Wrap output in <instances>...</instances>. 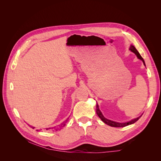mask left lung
<instances>
[{"mask_svg":"<svg viewBox=\"0 0 161 161\" xmlns=\"http://www.w3.org/2000/svg\"><path fill=\"white\" fill-rule=\"evenodd\" d=\"M130 50L131 51V52H134L135 54L137 56V57H138V59H140V60H142V62H143V63H144V66H146V64H145V62H144V59L142 58V57L140 56V54L139 53V52H138V50L136 49V47L134 46H132V45H131L130 46ZM96 112H97V115H98L99 117V118L103 121V122L105 123V124H108V125H110V126H111V127H116V128H121V127H125V126H127V125H131V124H134L136 121H137L140 118V117L142 116H139V117H138L137 118H135V119H131V121H128V122H125V123H119V122H116V121H111V120H110V119H107V118H105V117L103 116V115L102 114V113H101V111H100V109H99V105H98V104L97 103V105H96Z\"/></svg>","mask_w":161,"mask_h":161,"instance_id":"obj_1","label":"left lung"}]
</instances>
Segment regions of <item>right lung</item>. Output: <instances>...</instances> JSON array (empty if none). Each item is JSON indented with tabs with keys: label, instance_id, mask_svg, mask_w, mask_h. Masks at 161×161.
<instances>
[{
	"label": "right lung",
	"instance_id": "add662e5",
	"mask_svg": "<svg viewBox=\"0 0 161 161\" xmlns=\"http://www.w3.org/2000/svg\"><path fill=\"white\" fill-rule=\"evenodd\" d=\"M66 121H67V120H66ZM62 125H61L62 127H63V126H64L66 124H62ZM33 128H34V127H33ZM51 128H47L46 130H50V129H51ZM53 128H54V130H55L56 131H57V130H58V128H56L55 127H53V128H52V129H53Z\"/></svg>",
	"mask_w": 161,
	"mask_h": 161
}]
</instances>
